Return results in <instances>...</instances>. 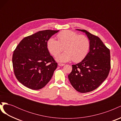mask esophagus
<instances>
[{
  "label": "esophagus",
  "mask_w": 121,
  "mask_h": 121,
  "mask_svg": "<svg viewBox=\"0 0 121 121\" xmlns=\"http://www.w3.org/2000/svg\"><path fill=\"white\" fill-rule=\"evenodd\" d=\"M58 65L59 66H64V65H65L64 64H61V63H59Z\"/></svg>",
  "instance_id": "esophagus-1"
}]
</instances>
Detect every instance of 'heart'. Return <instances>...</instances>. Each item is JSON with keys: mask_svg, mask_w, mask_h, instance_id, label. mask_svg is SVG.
Masks as SVG:
<instances>
[{"mask_svg": "<svg viewBox=\"0 0 121 121\" xmlns=\"http://www.w3.org/2000/svg\"><path fill=\"white\" fill-rule=\"evenodd\" d=\"M58 41L53 38L49 39L47 43V48L54 57H56L64 47L65 52L58 55L57 60L60 62H67L73 60L79 62L85 58L90 47V41L87 36L79 35L77 33L65 30L57 34Z\"/></svg>", "mask_w": 121, "mask_h": 121, "instance_id": "1", "label": "heart"}]
</instances>
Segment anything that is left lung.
<instances>
[{"mask_svg":"<svg viewBox=\"0 0 121 121\" xmlns=\"http://www.w3.org/2000/svg\"><path fill=\"white\" fill-rule=\"evenodd\" d=\"M90 41L89 52L80 63L72 65L68 75L69 81L79 92H91L99 86L107 79L111 69L110 50L97 36L85 30Z\"/></svg>","mask_w":121,"mask_h":121,"instance_id":"left-lung-1","label":"left lung"}]
</instances>
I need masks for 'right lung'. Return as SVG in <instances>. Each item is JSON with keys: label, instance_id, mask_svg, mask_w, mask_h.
<instances>
[{"label": "right lung", "instance_id": "add662e5", "mask_svg": "<svg viewBox=\"0 0 121 121\" xmlns=\"http://www.w3.org/2000/svg\"><path fill=\"white\" fill-rule=\"evenodd\" d=\"M58 31H40L25 37L13 51L12 61L16 77L28 88H42L52 79L57 64L50 56L47 42Z\"/></svg>", "mask_w": 121, "mask_h": 121}]
</instances>
